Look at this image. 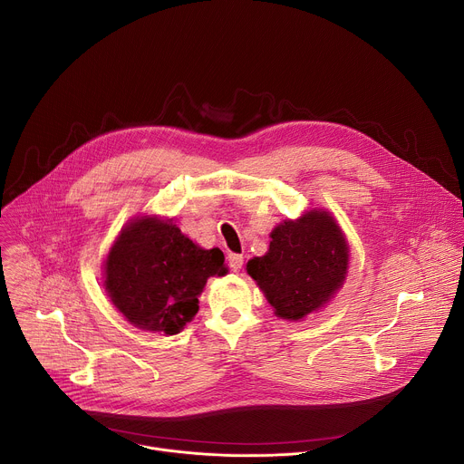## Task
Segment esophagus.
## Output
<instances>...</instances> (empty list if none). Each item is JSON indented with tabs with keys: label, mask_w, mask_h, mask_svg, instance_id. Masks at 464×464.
I'll return each mask as SVG.
<instances>
[{
	"label": "esophagus",
	"mask_w": 464,
	"mask_h": 464,
	"mask_svg": "<svg viewBox=\"0 0 464 464\" xmlns=\"http://www.w3.org/2000/svg\"><path fill=\"white\" fill-rule=\"evenodd\" d=\"M227 262H229V268H231L233 272H238V270L242 268V264H244V256L238 255V253H229Z\"/></svg>",
	"instance_id": "obj_1"
}]
</instances>
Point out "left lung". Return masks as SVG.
I'll return each mask as SVG.
<instances>
[{
	"instance_id": "obj_1",
	"label": "left lung",
	"mask_w": 464,
	"mask_h": 464,
	"mask_svg": "<svg viewBox=\"0 0 464 464\" xmlns=\"http://www.w3.org/2000/svg\"><path fill=\"white\" fill-rule=\"evenodd\" d=\"M347 264V242L334 218L310 211L279 224L268 253L251 258L246 270L279 317L299 321L336 294Z\"/></svg>"
}]
</instances>
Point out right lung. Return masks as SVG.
I'll return each mask as SVG.
<instances>
[{
  "label": "right lung",
  "mask_w": 464,
  "mask_h": 464,
  "mask_svg": "<svg viewBox=\"0 0 464 464\" xmlns=\"http://www.w3.org/2000/svg\"><path fill=\"white\" fill-rule=\"evenodd\" d=\"M226 272L218 247H198L172 222L145 217L121 231L106 258L104 286L131 324L178 334L196 315L208 279Z\"/></svg>",
  "instance_id": "right-lung-1"
}]
</instances>
